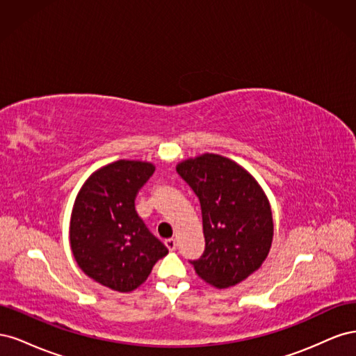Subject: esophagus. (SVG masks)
<instances>
[{"label": "esophagus", "mask_w": 356, "mask_h": 356, "mask_svg": "<svg viewBox=\"0 0 356 356\" xmlns=\"http://www.w3.org/2000/svg\"><path fill=\"white\" fill-rule=\"evenodd\" d=\"M165 245L169 251H175L177 250V241L175 239H166Z\"/></svg>", "instance_id": "obj_1"}]
</instances>
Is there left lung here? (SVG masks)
<instances>
[{
    "label": "left lung",
    "instance_id": "left-lung-1",
    "mask_svg": "<svg viewBox=\"0 0 356 356\" xmlns=\"http://www.w3.org/2000/svg\"><path fill=\"white\" fill-rule=\"evenodd\" d=\"M177 172L200 202L204 251L190 261L196 273L217 288L245 281L260 268L273 239L263 188L241 165L218 154L181 161Z\"/></svg>",
    "mask_w": 356,
    "mask_h": 356
}]
</instances>
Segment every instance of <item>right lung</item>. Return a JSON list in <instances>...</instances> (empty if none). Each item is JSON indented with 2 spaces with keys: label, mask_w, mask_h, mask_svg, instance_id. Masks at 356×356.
Returning a JSON list of instances; mask_svg holds the SVG:
<instances>
[{
  "label": "right lung",
  "mask_w": 356,
  "mask_h": 356,
  "mask_svg": "<svg viewBox=\"0 0 356 356\" xmlns=\"http://www.w3.org/2000/svg\"><path fill=\"white\" fill-rule=\"evenodd\" d=\"M148 161L117 160L88 178L75 199L70 242L81 270L118 293L147 281L168 248L135 211L139 188L153 175Z\"/></svg>",
  "instance_id": "right-lung-1"
}]
</instances>
